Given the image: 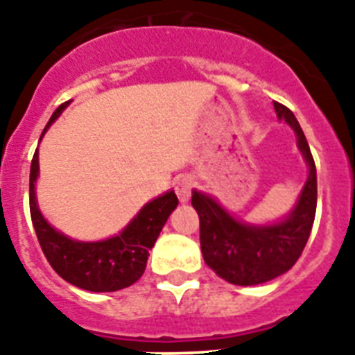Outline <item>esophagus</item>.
<instances>
[{
  "label": "esophagus",
  "mask_w": 355,
  "mask_h": 355,
  "mask_svg": "<svg viewBox=\"0 0 355 355\" xmlns=\"http://www.w3.org/2000/svg\"><path fill=\"white\" fill-rule=\"evenodd\" d=\"M193 186H195V180L191 177H180L175 182V193H177L178 200L180 202H187L189 200V196H191Z\"/></svg>",
  "instance_id": "esophagus-1"
}]
</instances>
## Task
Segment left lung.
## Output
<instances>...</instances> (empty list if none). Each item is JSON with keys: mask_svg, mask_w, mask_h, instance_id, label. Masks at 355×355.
I'll return each mask as SVG.
<instances>
[{"mask_svg": "<svg viewBox=\"0 0 355 355\" xmlns=\"http://www.w3.org/2000/svg\"><path fill=\"white\" fill-rule=\"evenodd\" d=\"M278 119L293 128L297 148L309 166V178L287 218L270 225H251L233 218L218 202L193 191L191 204L200 216V247L207 267L233 285H260L287 272L302 256L311 236L318 202L315 164L294 113L274 103Z\"/></svg>", "mask_w": 355, "mask_h": 355, "instance_id": "left-lung-1", "label": "left lung"}]
</instances>
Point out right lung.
<instances>
[{"instance_id": "obj_1", "label": "right lung", "mask_w": 355, "mask_h": 355, "mask_svg": "<svg viewBox=\"0 0 355 355\" xmlns=\"http://www.w3.org/2000/svg\"><path fill=\"white\" fill-rule=\"evenodd\" d=\"M67 106L68 103H62L52 113L44 132ZM37 175L40 159L35 150L31 166V216L41 249L52 269L68 284L92 293H113L135 284L144 274L150 249L157 242L164 223L178 205L175 191L148 202L117 236L103 242H77L55 231L43 218L35 200Z\"/></svg>"}]
</instances>
